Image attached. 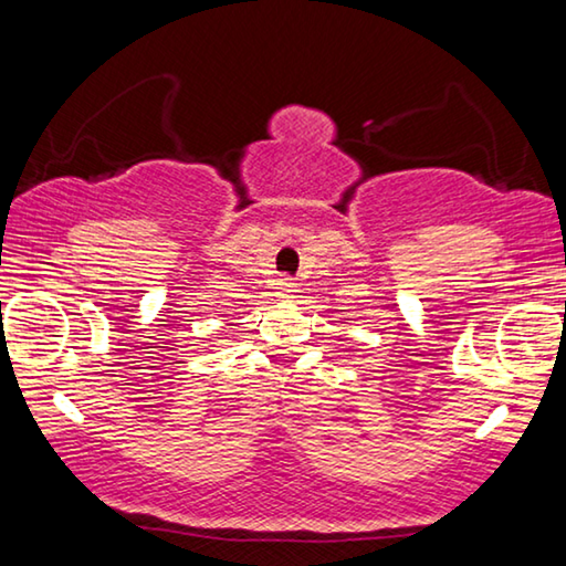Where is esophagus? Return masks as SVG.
Listing matches in <instances>:
<instances>
[{"label": "esophagus", "mask_w": 566, "mask_h": 566, "mask_svg": "<svg viewBox=\"0 0 566 566\" xmlns=\"http://www.w3.org/2000/svg\"><path fill=\"white\" fill-rule=\"evenodd\" d=\"M276 296H280V300H292L294 296V292H296V284L290 280V276H282V280H276Z\"/></svg>", "instance_id": "1"}]
</instances>
